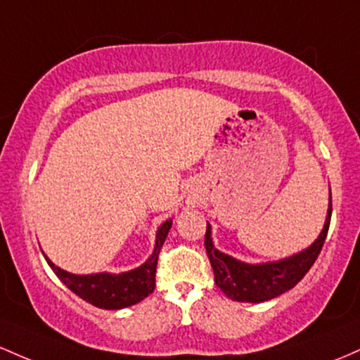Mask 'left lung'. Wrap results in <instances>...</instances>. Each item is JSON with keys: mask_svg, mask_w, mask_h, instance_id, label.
<instances>
[{"mask_svg": "<svg viewBox=\"0 0 360 360\" xmlns=\"http://www.w3.org/2000/svg\"><path fill=\"white\" fill-rule=\"evenodd\" d=\"M330 219H332V192H330L325 226L314 243L296 255L277 262H267V264H245L226 253H221L219 250L214 248L211 226L207 223L204 243L214 270V282L233 301L264 302L281 296L285 290L292 289L313 267L326 240Z\"/></svg>", "mask_w": 360, "mask_h": 360, "instance_id": "8db88e82", "label": "left lung"}]
</instances>
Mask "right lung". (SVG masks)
<instances>
[{
  "instance_id": "right-lung-1",
  "label": "right lung",
  "mask_w": 360,
  "mask_h": 360,
  "mask_svg": "<svg viewBox=\"0 0 360 360\" xmlns=\"http://www.w3.org/2000/svg\"><path fill=\"white\" fill-rule=\"evenodd\" d=\"M172 219L165 221L156 233V245L151 257L141 267L122 274H88V276H76L66 270L56 267L47 258V264L54 270L68 289H71L76 296H79L90 304L102 309H122L137 304L148 297L155 290L156 265H158L160 250L167 240Z\"/></svg>"
}]
</instances>
